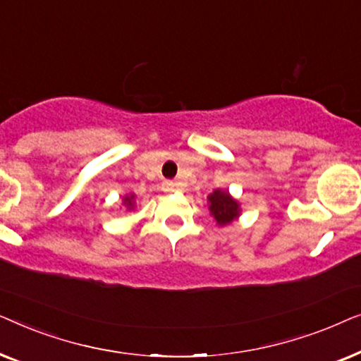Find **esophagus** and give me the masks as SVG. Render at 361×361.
Listing matches in <instances>:
<instances>
[{
    "label": "esophagus",
    "mask_w": 361,
    "mask_h": 361,
    "mask_svg": "<svg viewBox=\"0 0 361 361\" xmlns=\"http://www.w3.org/2000/svg\"><path fill=\"white\" fill-rule=\"evenodd\" d=\"M176 189H177L176 182H172V180H166L164 182V190L166 192H172V190H176Z\"/></svg>",
    "instance_id": "obj_1"
}]
</instances>
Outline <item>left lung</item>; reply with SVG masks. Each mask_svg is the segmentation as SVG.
Masks as SVG:
<instances>
[{"mask_svg": "<svg viewBox=\"0 0 361 361\" xmlns=\"http://www.w3.org/2000/svg\"><path fill=\"white\" fill-rule=\"evenodd\" d=\"M209 210L216 225L225 226L240 216V204L226 190L216 189L209 195Z\"/></svg>", "mask_w": 361, "mask_h": 361, "instance_id": "1", "label": "left lung"}]
</instances>
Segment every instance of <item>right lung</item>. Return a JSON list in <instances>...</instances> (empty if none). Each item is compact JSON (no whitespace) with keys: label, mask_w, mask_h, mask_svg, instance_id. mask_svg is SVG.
I'll return each mask as SVG.
<instances>
[{"label":"right lung","mask_w":361,"mask_h":361,"mask_svg":"<svg viewBox=\"0 0 361 361\" xmlns=\"http://www.w3.org/2000/svg\"><path fill=\"white\" fill-rule=\"evenodd\" d=\"M123 204L126 205L128 210L135 209V195L130 194V195H125V200H123Z\"/></svg>","instance_id":"obj_1"}]
</instances>
